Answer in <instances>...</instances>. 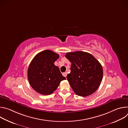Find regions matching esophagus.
I'll return each mask as SVG.
<instances>
[{
  "label": "esophagus",
  "instance_id": "esophagus-1",
  "mask_svg": "<svg viewBox=\"0 0 128 128\" xmlns=\"http://www.w3.org/2000/svg\"><path fill=\"white\" fill-rule=\"evenodd\" d=\"M62 74H63V76H64V77H66V76H67V73L66 72H64V73H63Z\"/></svg>",
  "mask_w": 128,
  "mask_h": 128
}]
</instances>
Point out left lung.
Wrapping results in <instances>:
<instances>
[{
	"instance_id": "obj_1",
	"label": "left lung",
	"mask_w": 128,
	"mask_h": 128,
	"mask_svg": "<svg viewBox=\"0 0 128 128\" xmlns=\"http://www.w3.org/2000/svg\"><path fill=\"white\" fill-rule=\"evenodd\" d=\"M65 57L71 62V72L67 78L74 93L82 97L93 94L103 78L99 62L90 54L82 51L67 52Z\"/></svg>"
}]
</instances>
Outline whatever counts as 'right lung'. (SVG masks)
<instances>
[{
  "label": "right lung",
  "mask_w": 128,
  "mask_h": 128,
  "mask_svg": "<svg viewBox=\"0 0 128 128\" xmlns=\"http://www.w3.org/2000/svg\"><path fill=\"white\" fill-rule=\"evenodd\" d=\"M59 58L58 54L45 50L36 54L31 62L28 69V79L30 86L38 93L50 95L61 81L66 80L59 67L54 64Z\"/></svg>",
  "instance_id": "obj_1"
}]
</instances>
